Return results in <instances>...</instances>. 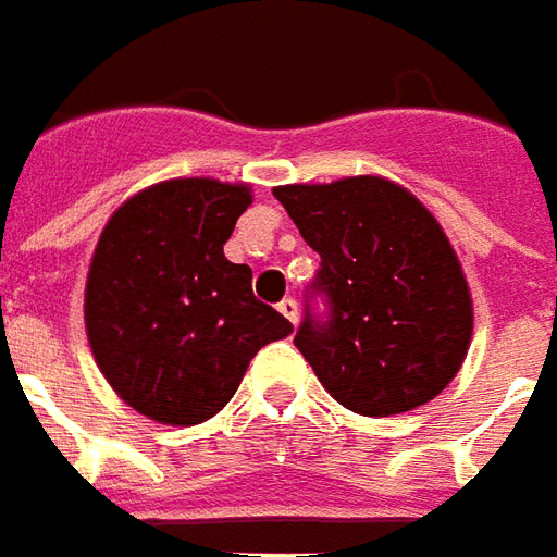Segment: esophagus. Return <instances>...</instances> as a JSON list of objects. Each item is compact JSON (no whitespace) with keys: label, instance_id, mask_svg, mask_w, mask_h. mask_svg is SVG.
I'll list each match as a JSON object with an SVG mask.
<instances>
[{"label":"esophagus","instance_id":"34e87169","mask_svg":"<svg viewBox=\"0 0 557 557\" xmlns=\"http://www.w3.org/2000/svg\"><path fill=\"white\" fill-rule=\"evenodd\" d=\"M277 310L283 313V317L289 319L292 325H298V301H295V298H283V301L277 305Z\"/></svg>","mask_w":557,"mask_h":557}]
</instances>
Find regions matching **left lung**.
<instances>
[{"instance_id": "left-lung-1", "label": "left lung", "mask_w": 557, "mask_h": 557, "mask_svg": "<svg viewBox=\"0 0 557 557\" xmlns=\"http://www.w3.org/2000/svg\"><path fill=\"white\" fill-rule=\"evenodd\" d=\"M322 265L295 346L337 404L395 416L437 398L468 356L473 301L453 244L425 205L386 177L274 189Z\"/></svg>"}]
</instances>
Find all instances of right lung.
<instances>
[{"label": "right lung", "mask_w": 557, "mask_h": 557, "mask_svg": "<svg viewBox=\"0 0 557 557\" xmlns=\"http://www.w3.org/2000/svg\"><path fill=\"white\" fill-rule=\"evenodd\" d=\"M247 184L177 177L120 205L89 262L84 322L120 398L162 425H198L238 392L250 359L292 322L256 301L252 271L223 244Z\"/></svg>", "instance_id": "add662e5"}]
</instances>
